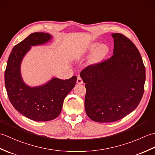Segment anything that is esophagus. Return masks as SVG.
<instances>
[{"mask_svg": "<svg viewBox=\"0 0 155 155\" xmlns=\"http://www.w3.org/2000/svg\"><path fill=\"white\" fill-rule=\"evenodd\" d=\"M77 84H82V83H83V81H82V79L81 78V77H78L77 81Z\"/></svg>", "mask_w": 155, "mask_h": 155, "instance_id": "1", "label": "esophagus"}]
</instances>
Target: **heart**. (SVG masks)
I'll use <instances>...</instances> for the list:
<instances>
[{
	"mask_svg": "<svg viewBox=\"0 0 155 155\" xmlns=\"http://www.w3.org/2000/svg\"><path fill=\"white\" fill-rule=\"evenodd\" d=\"M96 44H92L91 47H90L89 50L91 51H94L96 48ZM107 52H108V48H107V46L106 44H101L99 45L98 48L95 50V51L93 53L91 58V61L93 63L98 62V61L103 59L107 55Z\"/></svg>",
	"mask_w": 155,
	"mask_h": 155,
	"instance_id": "b5f03b06",
	"label": "heart"
}]
</instances>
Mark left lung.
I'll list each match as a JSON object with an SVG mask.
<instances>
[{
	"label": "left lung",
	"mask_w": 155,
	"mask_h": 155,
	"mask_svg": "<svg viewBox=\"0 0 155 155\" xmlns=\"http://www.w3.org/2000/svg\"><path fill=\"white\" fill-rule=\"evenodd\" d=\"M111 36L113 55L81 73L86 89V113L100 123L118 121L134 111L141 102L145 82V67L134 43L121 34Z\"/></svg>",
	"instance_id": "8db88e82"
}]
</instances>
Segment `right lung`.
Instances as JSON below:
<instances>
[{
  "mask_svg": "<svg viewBox=\"0 0 155 155\" xmlns=\"http://www.w3.org/2000/svg\"><path fill=\"white\" fill-rule=\"evenodd\" d=\"M51 35L44 32L31 34L14 47L5 72V87L14 108L29 119L47 121L55 119L61 113L64 98L77 82L73 76L67 80L53 78L44 85L30 87L24 83L20 74V64L31 46L45 44Z\"/></svg>",
  "mask_w": 155,
  "mask_h": 155,
  "instance_id": "obj_1",
  "label": "right lung"
}]
</instances>
